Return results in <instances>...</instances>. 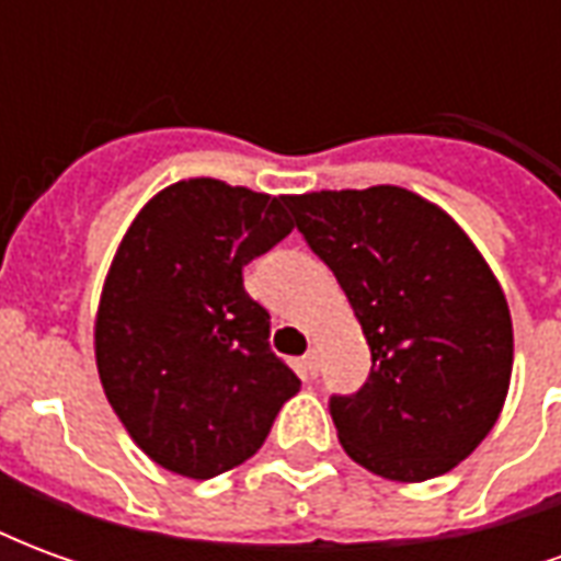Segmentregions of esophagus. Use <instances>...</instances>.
Returning <instances> with one entry per match:
<instances>
[{"label": "esophagus", "instance_id": "obj_1", "mask_svg": "<svg viewBox=\"0 0 561 561\" xmlns=\"http://www.w3.org/2000/svg\"><path fill=\"white\" fill-rule=\"evenodd\" d=\"M304 366H306V373H309V376H312V378L318 376V366H321V354H318L316 345H312V348H309V352H306Z\"/></svg>", "mask_w": 561, "mask_h": 561}]
</instances>
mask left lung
<instances>
[{"mask_svg": "<svg viewBox=\"0 0 561 561\" xmlns=\"http://www.w3.org/2000/svg\"><path fill=\"white\" fill-rule=\"evenodd\" d=\"M285 204L373 352L364 388L330 397L345 454L390 481L450 471L493 430L511 385L514 330L493 270L445 209L400 185Z\"/></svg>", "mask_w": 561, "mask_h": 561, "instance_id": "1", "label": "left lung"}]
</instances>
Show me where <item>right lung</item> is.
Returning <instances> with one entry per match:
<instances>
[{
    "mask_svg": "<svg viewBox=\"0 0 561 561\" xmlns=\"http://www.w3.org/2000/svg\"><path fill=\"white\" fill-rule=\"evenodd\" d=\"M288 197L183 180L140 209L95 318L107 402L161 469L207 481L264 445L300 390L270 352V312L243 267L291 233Z\"/></svg>",
    "mask_w": 561,
    "mask_h": 561,
    "instance_id": "1",
    "label": "right lung"
}]
</instances>
